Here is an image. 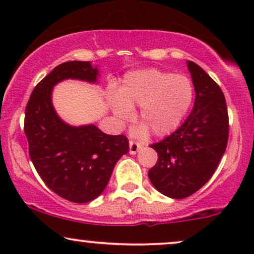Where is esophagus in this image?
<instances>
[{
	"mask_svg": "<svg viewBox=\"0 0 254 254\" xmlns=\"http://www.w3.org/2000/svg\"><path fill=\"white\" fill-rule=\"evenodd\" d=\"M142 148V144L135 141H129V154L135 155Z\"/></svg>",
	"mask_w": 254,
	"mask_h": 254,
	"instance_id": "obj_1",
	"label": "esophagus"
}]
</instances>
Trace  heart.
I'll return each instance as SVG.
<instances>
[{"label": "heart", "instance_id": "obj_1", "mask_svg": "<svg viewBox=\"0 0 254 254\" xmlns=\"http://www.w3.org/2000/svg\"><path fill=\"white\" fill-rule=\"evenodd\" d=\"M193 102V86L183 75H172L158 69H142L126 74L117 92H110L109 104L119 121L138 117L143 121L133 130L144 136L149 128L157 136L171 134L180 126Z\"/></svg>", "mask_w": 254, "mask_h": 254}]
</instances>
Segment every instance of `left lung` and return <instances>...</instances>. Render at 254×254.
<instances>
[{
	"instance_id": "8db88e82",
	"label": "left lung",
	"mask_w": 254,
	"mask_h": 254,
	"mask_svg": "<svg viewBox=\"0 0 254 254\" xmlns=\"http://www.w3.org/2000/svg\"><path fill=\"white\" fill-rule=\"evenodd\" d=\"M195 100L175 133L151 144L158 161L148 172L156 190L172 199L199 190L214 175L228 143L229 118L223 92L193 61H187Z\"/></svg>"
}]
</instances>
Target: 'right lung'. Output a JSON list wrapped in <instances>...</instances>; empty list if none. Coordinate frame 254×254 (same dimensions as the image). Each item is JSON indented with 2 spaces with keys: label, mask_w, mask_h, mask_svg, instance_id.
Here are the masks:
<instances>
[{
  "label": "right lung",
  "mask_w": 254,
  "mask_h": 254,
  "mask_svg": "<svg viewBox=\"0 0 254 254\" xmlns=\"http://www.w3.org/2000/svg\"><path fill=\"white\" fill-rule=\"evenodd\" d=\"M99 70L89 61H68L38 83L25 109L24 133L30 158L48 189L65 200L85 203L107 186L114 165L129 150L124 135H107L93 124L64 123L52 103V92L64 79L97 83Z\"/></svg>",
  "instance_id": "obj_1"
}]
</instances>
